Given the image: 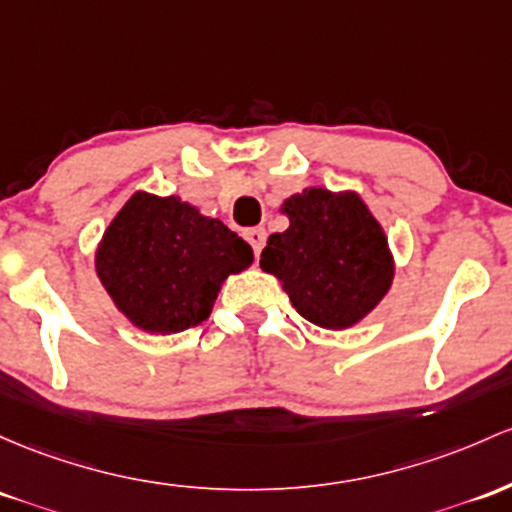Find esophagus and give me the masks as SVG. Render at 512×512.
Here are the masks:
<instances>
[{
	"mask_svg": "<svg viewBox=\"0 0 512 512\" xmlns=\"http://www.w3.org/2000/svg\"><path fill=\"white\" fill-rule=\"evenodd\" d=\"M265 238H267V233L262 228H247L245 230V240L252 245L255 255H260L262 247H265Z\"/></svg>",
	"mask_w": 512,
	"mask_h": 512,
	"instance_id": "obj_1",
	"label": "esophagus"
}]
</instances>
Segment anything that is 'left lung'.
I'll use <instances>...</instances> for the list:
<instances>
[{"label":"left lung","instance_id":"left-lung-1","mask_svg":"<svg viewBox=\"0 0 512 512\" xmlns=\"http://www.w3.org/2000/svg\"><path fill=\"white\" fill-rule=\"evenodd\" d=\"M289 218L260 255L262 272L277 277L308 323L347 330L384 301L396 260L384 228L352 189L306 187L279 206Z\"/></svg>","mask_w":512,"mask_h":512}]
</instances>
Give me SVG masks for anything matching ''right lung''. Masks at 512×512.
Listing matches in <instances>:
<instances>
[{"label":"right lung","mask_w":512,"mask_h":512,"mask_svg":"<svg viewBox=\"0 0 512 512\" xmlns=\"http://www.w3.org/2000/svg\"><path fill=\"white\" fill-rule=\"evenodd\" d=\"M252 260L238 233L182 196L136 192L101 235L94 269L128 323L172 335L204 323L223 282Z\"/></svg>","instance_id":"obj_1"}]
</instances>
